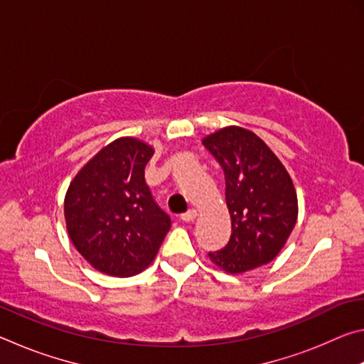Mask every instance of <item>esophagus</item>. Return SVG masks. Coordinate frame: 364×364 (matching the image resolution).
<instances>
[{
  "mask_svg": "<svg viewBox=\"0 0 364 364\" xmlns=\"http://www.w3.org/2000/svg\"><path fill=\"white\" fill-rule=\"evenodd\" d=\"M196 217H197V210H194V208H191V210H188L186 213H183L180 218L183 221H194Z\"/></svg>",
  "mask_w": 364,
  "mask_h": 364,
  "instance_id": "obj_1",
  "label": "esophagus"
}]
</instances>
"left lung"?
Listing matches in <instances>:
<instances>
[{
  "label": "left lung",
  "mask_w": 364,
  "mask_h": 364,
  "mask_svg": "<svg viewBox=\"0 0 364 364\" xmlns=\"http://www.w3.org/2000/svg\"><path fill=\"white\" fill-rule=\"evenodd\" d=\"M225 171L231 237L210 260L236 274L268 263L284 247L297 221V194L284 165L255 133L226 127L204 138Z\"/></svg>",
  "instance_id": "1"
}]
</instances>
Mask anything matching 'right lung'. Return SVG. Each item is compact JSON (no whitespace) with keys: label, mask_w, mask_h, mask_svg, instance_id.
<instances>
[{"label":"right lung","mask_w":364,"mask_h":364,"mask_svg":"<svg viewBox=\"0 0 364 364\" xmlns=\"http://www.w3.org/2000/svg\"><path fill=\"white\" fill-rule=\"evenodd\" d=\"M154 149L119 138L73 178L64 200L67 232L91 267L110 276H134L156 257L171 220L144 180Z\"/></svg>","instance_id":"right-lung-1"}]
</instances>
